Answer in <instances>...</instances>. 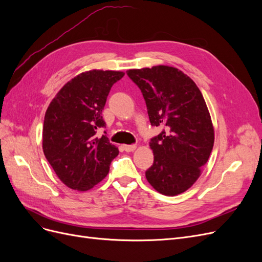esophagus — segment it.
Here are the masks:
<instances>
[{
	"label": "esophagus",
	"instance_id": "obj_1",
	"mask_svg": "<svg viewBox=\"0 0 262 262\" xmlns=\"http://www.w3.org/2000/svg\"><path fill=\"white\" fill-rule=\"evenodd\" d=\"M137 148V145H123V149L125 152H133Z\"/></svg>",
	"mask_w": 262,
	"mask_h": 262
}]
</instances>
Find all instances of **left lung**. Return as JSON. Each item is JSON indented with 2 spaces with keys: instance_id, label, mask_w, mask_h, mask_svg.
Wrapping results in <instances>:
<instances>
[{
  "instance_id": "obj_1",
  "label": "left lung",
  "mask_w": 262,
  "mask_h": 262,
  "mask_svg": "<svg viewBox=\"0 0 262 262\" xmlns=\"http://www.w3.org/2000/svg\"><path fill=\"white\" fill-rule=\"evenodd\" d=\"M126 74L143 95L150 124L165 128L150 139L154 162L145 171L146 179L162 194L185 192L200 177L214 144L202 94L191 78L172 67L133 69Z\"/></svg>"
}]
</instances>
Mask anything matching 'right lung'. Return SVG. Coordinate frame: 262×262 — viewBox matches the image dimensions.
I'll return each mask as SVG.
<instances>
[{"label": "right lung", "instance_id": "right-lung-1", "mask_svg": "<svg viewBox=\"0 0 262 262\" xmlns=\"http://www.w3.org/2000/svg\"><path fill=\"white\" fill-rule=\"evenodd\" d=\"M120 71L92 70L68 82L47 109L42 149L59 179L71 189L86 191L104 179L119 154L97 130L105 128L101 113ZM106 133V132H104Z\"/></svg>", "mask_w": 262, "mask_h": 262}]
</instances>
